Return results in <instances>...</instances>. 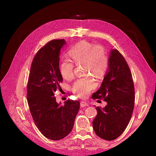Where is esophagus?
<instances>
[{
	"instance_id": "esophagus-1",
	"label": "esophagus",
	"mask_w": 156,
	"mask_h": 156,
	"mask_svg": "<svg viewBox=\"0 0 156 156\" xmlns=\"http://www.w3.org/2000/svg\"><path fill=\"white\" fill-rule=\"evenodd\" d=\"M88 105V103L87 102H85V101H81V102H80L81 107H82V108L86 107V106H87Z\"/></svg>"
}]
</instances>
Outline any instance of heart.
Returning a JSON list of instances; mask_svg holds the SVG:
<instances>
[{
    "instance_id": "b5f03b06",
    "label": "heart",
    "mask_w": 156,
    "mask_h": 156,
    "mask_svg": "<svg viewBox=\"0 0 156 156\" xmlns=\"http://www.w3.org/2000/svg\"><path fill=\"white\" fill-rule=\"evenodd\" d=\"M69 60H64L59 65L62 77L66 80L74 76V64L84 65L85 73H90L97 78L104 76L109 67V57L104 47L82 41L69 48ZM96 87L95 80L90 76L77 80L72 90L78 97L84 98Z\"/></svg>"
}]
</instances>
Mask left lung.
I'll list each match as a JSON object with an SVG mask.
<instances>
[{
  "mask_svg": "<svg viewBox=\"0 0 156 156\" xmlns=\"http://www.w3.org/2000/svg\"><path fill=\"white\" fill-rule=\"evenodd\" d=\"M92 98L107 102L104 108H95L97 114L92 122L95 134L105 140L117 138L123 133L132 118L135 89L128 65L116 49L111 51L108 71Z\"/></svg>",
  "mask_w": 156,
  "mask_h": 156,
  "instance_id": "left-lung-1",
  "label": "left lung"
}]
</instances>
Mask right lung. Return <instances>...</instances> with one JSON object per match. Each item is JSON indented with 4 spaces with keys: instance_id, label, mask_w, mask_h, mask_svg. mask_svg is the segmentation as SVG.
<instances>
[{
    "instance_id": "obj_1",
    "label": "right lung",
    "mask_w": 156,
    "mask_h": 156,
    "mask_svg": "<svg viewBox=\"0 0 156 156\" xmlns=\"http://www.w3.org/2000/svg\"><path fill=\"white\" fill-rule=\"evenodd\" d=\"M64 39L52 40L41 48L32 61L27 83V101L35 125L42 134L58 140L71 132L80 103L56 102L54 93L61 88L59 54Z\"/></svg>"
}]
</instances>
